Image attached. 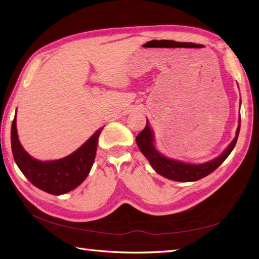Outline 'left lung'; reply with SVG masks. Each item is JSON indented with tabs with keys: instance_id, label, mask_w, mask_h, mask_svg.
I'll return each mask as SVG.
<instances>
[{
	"instance_id": "left-lung-1",
	"label": "left lung",
	"mask_w": 259,
	"mask_h": 259,
	"mask_svg": "<svg viewBox=\"0 0 259 259\" xmlns=\"http://www.w3.org/2000/svg\"><path fill=\"white\" fill-rule=\"evenodd\" d=\"M240 130V115L238 119V126L236 130V136L230 142L228 147L225 149L218 157L211 159V160L202 162V163H189L177 160V159L169 158L162 155L160 151L156 149V140H155V133L150 128L149 122L147 119L146 128L137 136L136 142L147 160L150 162L153 170L162 176V177L180 181V183H190V181L199 180L203 177H206L209 174H211L214 169L218 168L221 164L226 160V158L233 151L234 147L237 142L238 135Z\"/></svg>"
}]
</instances>
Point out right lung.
<instances>
[{
  "instance_id": "right-lung-1",
  "label": "right lung",
  "mask_w": 259,
  "mask_h": 259,
  "mask_svg": "<svg viewBox=\"0 0 259 259\" xmlns=\"http://www.w3.org/2000/svg\"><path fill=\"white\" fill-rule=\"evenodd\" d=\"M99 128L83 145L71 155L57 160H37L27 153L19 140L16 112L11 126V147L15 163L31 184L51 195H63L75 189L88 177L95 162Z\"/></svg>"
}]
</instances>
